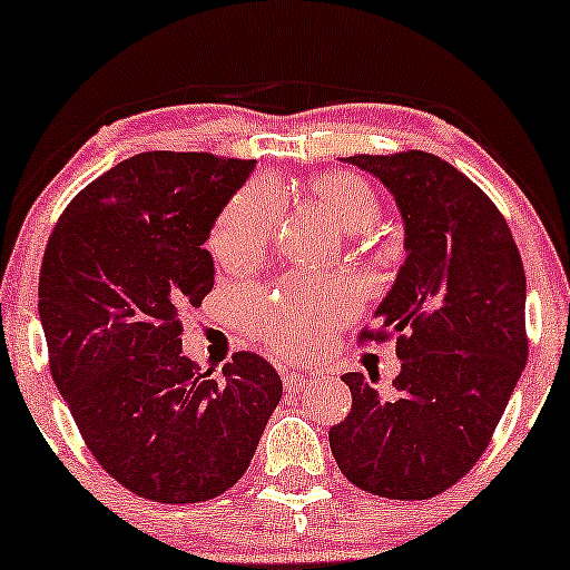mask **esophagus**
I'll list each match as a JSON object with an SVG mask.
<instances>
[{
	"label": "esophagus",
	"mask_w": 570,
	"mask_h": 570,
	"mask_svg": "<svg viewBox=\"0 0 570 570\" xmlns=\"http://www.w3.org/2000/svg\"><path fill=\"white\" fill-rule=\"evenodd\" d=\"M281 381H284V389H289V392H297V389L305 386V376L297 371H284L281 373Z\"/></svg>",
	"instance_id": "1"
}]
</instances>
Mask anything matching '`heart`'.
<instances>
[{
  "label": "heart",
  "mask_w": 570,
  "mask_h": 570,
  "mask_svg": "<svg viewBox=\"0 0 570 570\" xmlns=\"http://www.w3.org/2000/svg\"><path fill=\"white\" fill-rule=\"evenodd\" d=\"M342 234H365L381 218V199L365 178L347 170L323 173L309 186ZM276 194L265 184H249L226 202L215 218L207 249L223 265L257 261L276 228ZM355 313V294L344 284L318 278H292L247 305L249 328L284 355L318 350L338 323Z\"/></svg>",
  "instance_id": "b5f03b06"
}]
</instances>
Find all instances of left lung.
Returning a JSON list of instances; mask_svg holds the SVG:
<instances>
[{"label":"left lung","instance_id":"1","mask_svg":"<svg viewBox=\"0 0 570 570\" xmlns=\"http://www.w3.org/2000/svg\"><path fill=\"white\" fill-rule=\"evenodd\" d=\"M344 160L373 173L405 220L400 276L360 344L397 338L400 376L344 373L352 410L328 431L363 492L429 500L479 463L529 357L525 273L505 215L465 173L407 149Z\"/></svg>","mask_w":570,"mask_h":570}]
</instances>
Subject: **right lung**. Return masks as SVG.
Listing matches in <instances>:
<instances>
[{
	"instance_id": "add662e5",
	"label": "right lung",
	"mask_w": 570,
	"mask_h": 570,
	"mask_svg": "<svg viewBox=\"0 0 570 570\" xmlns=\"http://www.w3.org/2000/svg\"><path fill=\"white\" fill-rule=\"evenodd\" d=\"M252 165L134 155L78 191L47 242L49 371L97 463L144 500L186 505L232 489L284 392L255 352H236L223 381L181 352V315L215 284L202 244Z\"/></svg>"
}]
</instances>
